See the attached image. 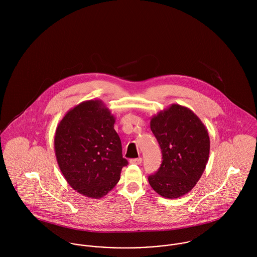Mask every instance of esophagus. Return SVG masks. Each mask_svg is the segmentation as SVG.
Here are the masks:
<instances>
[{"label":"esophagus","mask_w":257,"mask_h":257,"mask_svg":"<svg viewBox=\"0 0 257 257\" xmlns=\"http://www.w3.org/2000/svg\"><path fill=\"white\" fill-rule=\"evenodd\" d=\"M142 161H143V159H142L141 157H139V158H134V159H131V160H130V163H132V164H138V165H140V164L142 163Z\"/></svg>","instance_id":"1"}]
</instances>
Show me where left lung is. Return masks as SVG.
Wrapping results in <instances>:
<instances>
[{
    "label": "left lung",
    "instance_id": "1",
    "mask_svg": "<svg viewBox=\"0 0 257 257\" xmlns=\"http://www.w3.org/2000/svg\"><path fill=\"white\" fill-rule=\"evenodd\" d=\"M150 128L163 160L158 171L148 176V182L164 198L182 197L195 187L208 163V130L192 110L178 104L153 115Z\"/></svg>",
    "mask_w": 257,
    "mask_h": 257
}]
</instances>
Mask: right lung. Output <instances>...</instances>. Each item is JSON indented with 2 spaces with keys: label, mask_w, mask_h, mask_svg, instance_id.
Wrapping results in <instances>:
<instances>
[{
  "label": "right lung",
  "mask_w": 257,
  "mask_h": 257,
  "mask_svg": "<svg viewBox=\"0 0 257 257\" xmlns=\"http://www.w3.org/2000/svg\"><path fill=\"white\" fill-rule=\"evenodd\" d=\"M114 121L101 100H89L68 110L56 127L54 150L60 171L75 191L88 198L107 195L127 165Z\"/></svg>",
  "instance_id": "1"
}]
</instances>
